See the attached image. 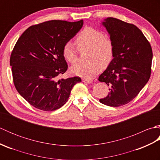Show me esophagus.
I'll use <instances>...</instances> for the list:
<instances>
[{
	"mask_svg": "<svg viewBox=\"0 0 160 160\" xmlns=\"http://www.w3.org/2000/svg\"><path fill=\"white\" fill-rule=\"evenodd\" d=\"M82 82H84V83H87V84H91L93 82V80H91V79H83Z\"/></svg>",
	"mask_w": 160,
	"mask_h": 160,
	"instance_id": "34e87169",
	"label": "esophagus"
}]
</instances>
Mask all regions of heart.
Masks as SVG:
<instances>
[{
  "mask_svg": "<svg viewBox=\"0 0 160 160\" xmlns=\"http://www.w3.org/2000/svg\"><path fill=\"white\" fill-rule=\"evenodd\" d=\"M76 42L79 50L89 49L87 63H78L71 67V72L76 76L91 78L107 67L114 56V45L109 37L104 36L100 30L87 27L78 36ZM62 54L68 62L73 64L78 60V51L71 42L62 48Z\"/></svg>",
  "mask_w": 160,
  "mask_h": 160,
  "instance_id": "1",
  "label": "heart"
}]
</instances>
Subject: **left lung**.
I'll return each mask as SVG.
<instances>
[{
  "mask_svg": "<svg viewBox=\"0 0 160 160\" xmlns=\"http://www.w3.org/2000/svg\"><path fill=\"white\" fill-rule=\"evenodd\" d=\"M114 45L111 64L98 78L110 87L108 95L100 102L120 107L138 96L151 76L152 52L141 30L132 24L108 18L102 22Z\"/></svg>",
  "mask_w": 160,
  "mask_h": 160,
  "instance_id": "obj_1",
  "label": "left lung"
}]
</instances>
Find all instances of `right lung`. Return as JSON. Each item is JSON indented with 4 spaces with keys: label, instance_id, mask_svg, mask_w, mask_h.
<instances>
[{
    "label": "right lung",
    "instance_id": "right-lung-1",
    "mask_svg": "<svg viewBox=\"0 0 160 160\" xmlns=\"http://www.w3.org/2000/svg\"><path fill=\"white\" fill-rule=\"evenodd\" d=\"M83 25L65 20L33 25L20 36L10 57L13 83L24 99L38 109L52 111L69 99L79 77L58 79L67 70L62 54L64 44L76 35Z\"/></svg>",
    "mask_w": 160,
    "mask_h": 160
}]
</instances>
